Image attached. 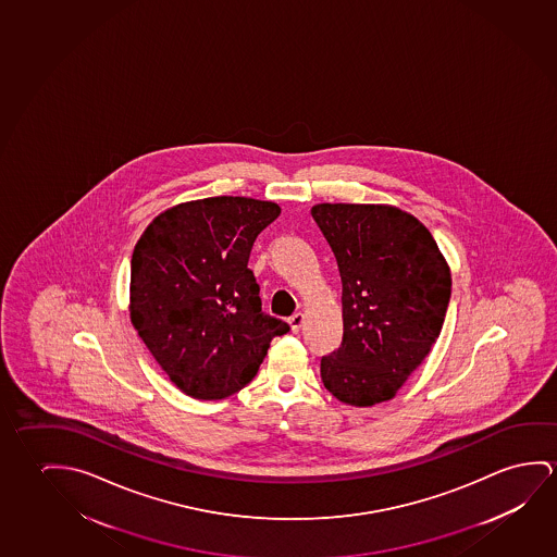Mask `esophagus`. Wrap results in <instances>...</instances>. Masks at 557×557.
Listing matches in <instances>:
<instances>
[{
    "mask_svg": "<svg viewBox=\"0 0 557 557\" xmlns=\"http://www.w3.org/2000/svg\"><path fill=\"white\" fill-rule=\"evenodd\" d=\"M302 324H305V314H302V312H295V314L289 318V325H292L293 334H299Z\"/></svg>",
    "mask_w": 557,
    "mask_h": 557,
    "instance_id": "esophagus-1",
    "label": "esophagus"
}]
</instances>
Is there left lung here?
<instances>
[{
	"label": "left lung",
	"mask_w": 557,
	"mask_h": 557,
	"mask_svg": "<svg viewBox=\"0 0 557 557\" xmlns=\"http://www.w3.org/2000/svg\"><path fill=\"white\" fill-rule=\"evenodd\" d=\"M342 275L343 342L322 357L335 399L372 407L394 399L436 343L451 272L424 223L389 205L312 206Z\"/></svg>",
	"instance_id": "1"
}]
</instances>
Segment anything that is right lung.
Returning <instances> with one entry per match:
<instances>
[{
  "mask_svg": "<svg viewBox=\"0 0 557 557\" xmlns=\"http://www.w3.org/2000/svg\"><path fill=\"white\" fill-rule=\"evenodd\" d=\"M282 214L270 200L181 202L148 223L131 258V324L183 394L218 401L257 376L283 320L262 312L248 270L258 233Z\"/></svg>",
  "mask_w": 557,
  "mask_h": 557,
  "instance_id": "1",
  "label": "right lung"
}]
</instances>
